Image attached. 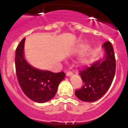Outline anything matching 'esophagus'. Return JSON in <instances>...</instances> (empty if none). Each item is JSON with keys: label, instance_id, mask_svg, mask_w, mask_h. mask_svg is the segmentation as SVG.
Wrapping results in <instances>:
<instances>
[{"label": "esophagus", "instance_id": "34e87169", "mask_svg": "<svg viewBox=\"0 0 128 128\" xmlns=\"http://www.w3.org/2000/svg\"><path fill=\"white\" fill-rule=\"evenodd\" d=\"M72 75V72H68L66 73V76H67V77L71 76Z\"/></svg>", "mask_w": 128, "mask_h": 128}]
</instances>
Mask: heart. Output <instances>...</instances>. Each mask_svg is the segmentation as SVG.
I'll return each instance as SVG.
<instances>
[{
	"instance_id": "heart-1",
	"label": "heart",
	"mask_w": 128,
	"mask_h": 128,
	"mask_svg": "<svg viewBox=\"0 0 128 128\" xmlns=\"http://www.w3.org/2000/svg\"><path fill=\"white\" fill-rule=\"evenodd\" d=\"M86 47L85 45L81 44L79 45L75 49V52L78 54H82L86 50ZM92 61V58L89 55H85L82 57L80 60H79V64L81 67H86L88 66L91 63Z\"/></svg>"
}]
</instances>
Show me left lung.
I'll return each instance as SVG.
<instances>
[{"instance_id": "obj_1", "label": "left lung", "mask_w": 128, "mask_h": 128, "mask_svg": "<svg viewBox=\"0 0 128 128\" xmlns=\"http://www.w3.org/2000/svg\"><path fill=\"white\" fill-rule=\"evenodd\" d=\"M102 48L104 57L79 73L84 85L76 91L75 95L84 102H92L102 98L110 88L115 76L116 59L111 43L105 42Z\"/></svg>"}]
</instances>
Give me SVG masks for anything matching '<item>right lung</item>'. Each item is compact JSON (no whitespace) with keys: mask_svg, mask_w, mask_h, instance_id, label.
I'll return each instance as SVG.
<instances>
[{"mask_svg":"<svg viewBox=\"0 0 128 128\" xmlns=\"http://www.w3.org/2000/svg\"><path fill=\"white\" fill-rule=\"evenodd\" d=\"M25 38L20 42L16 50V74L20 87L28 98L38 103L48 102L55 96L65 73H53L34 67L24 58Z\"/></svg>","mask_w":128,"mask_h":128,"instance_id":"right-lung-1","label":"right lung"}]
</instances>
